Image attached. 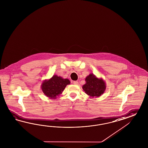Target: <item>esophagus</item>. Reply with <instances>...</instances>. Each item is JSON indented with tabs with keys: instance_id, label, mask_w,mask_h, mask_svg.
<instances>
[{
	"instance_id": "1",
	"label": "esophagus",
	"mask_w": 148,
	"mask_h": 148,
	"mask_svg": "<svg viewBox=\"0 0 148 148\" xmlns=\"http://www.w3.org/2000/svg\"><path fill=\"white\" fill-rule=\"evenodd\" d=\"M73 84L77 85V84H79V82L77 81H73Z\"/></svg>"
}]
</instances>
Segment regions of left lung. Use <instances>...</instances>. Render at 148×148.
I'll list each match as a JSON object with an SVG mask.
<instances>
[{
  "label": "left lung",
  "instance_id": "obj_1",
  "mask_svg": "<svg viewBox=\"0 0 148 148\" xmlns=\"http://www.w3.org/2000/svg\"><path fill=\"white\" fill-rule=\"evenodd\" d=\"M85 81L82 89L90 98L100 97L104 93L106 84L102 78H98L92 73L86 77Z\"/></svg>",
  "mask_w": 148,
  "mask_h": 148
}]
</instances>
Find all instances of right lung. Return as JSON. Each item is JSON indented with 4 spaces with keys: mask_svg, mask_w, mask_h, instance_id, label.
<instances>
[{
    "mask_svg": "<svg viewBox=\"0 0 148 148\" xmlns=\"http://www.w3.org/2000/svg\"><path fill=\"white\" fill-rule=\"evenodd\" d=\"M71 84L68 79L54 75L50 79L45 80L41 85V88L44 94L51 99H56L66 88Z\"/></svg>",
    "mask_w": 148,
    "mask_h": 148,
    "instance_id": "obj_1",
    "label": "right lung"
}]
</instances>
